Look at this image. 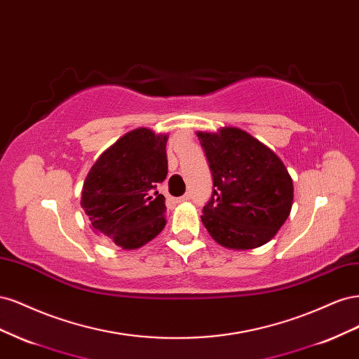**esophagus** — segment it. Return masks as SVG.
Returning a JSON list of instances; mask_svg holds the SVG:
<instances>
[{"label": "esophagus", "instance_id": "34e87169", "mask_svg": "<svg viewBox=\"0 0 359 359\" xmlns=\"http://www.w3.org/2000/svg\"><path fill=\"white\" fill-rule=\"evenodd\" d=\"M189 199H190V194H184V196L177 198V202H186V201H189Z\"/></svg>", "mask_w": 359, "mask_h": 359}]
</instances>
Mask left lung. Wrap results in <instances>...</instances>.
I'll list each match as a JSON object with an SVG mask.
<instances>
[{"label":"left lung","mask_w":359,"mask_h":359,"mask_svg":"<svg viewBox=\"0 0 359 359\" xmlns=\"http://www.w3.org/2000/svg\"><path fill=\"white\" fill-rule=\"evenodd\" d=\"M196 135L212 173V194L201 215L212 240L232 250L256 248L273 240L293 202L285 163L238 127Z\"/></svg>","instance_id":"left-lung-1"}]
</instances>
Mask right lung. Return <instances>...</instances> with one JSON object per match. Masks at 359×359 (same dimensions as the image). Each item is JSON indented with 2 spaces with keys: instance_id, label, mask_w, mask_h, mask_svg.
<instances>
[{
  "instance_id": "right-lung-1",
  "label": "right lung",
  "mask_w": 359,
  "mask_h": 359,
  "mask_svg": "<svg viewBox=\"0 0 359 359\" xmlns=\"http://www.w3.org/2000/svg\"><path fill=\"white\" fill-rule=\"evenodd\" d=\"M168 137L132 130L102 153L83 181L81 206L93 229L124 250L145 245L166 224L165 196L156 189L168 175Z\"/></svg>"
}]
</instances>
